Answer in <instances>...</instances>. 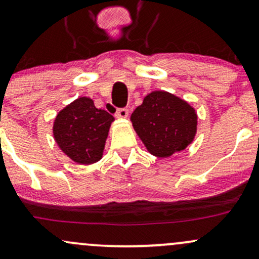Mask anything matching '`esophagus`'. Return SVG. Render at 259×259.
Returning a JSON list of instances; mask_svg holds the SVG:
<instances>
[{"label":"esophagus","mask_w":259,"mask_h":259,"mask_svg":"<svg viewBox=\"0 0 259 259\" xmlns=\"http://www.w3.org/2000/svg\"><path fill=\"white\" fill-rule=\"evenodd\" d=\"M128 114H130L128 110L122 108V109H118V110L116 111V114H115V116H116L117 118H127L128 117Z\"/></svg>","instance_id":"1"}]
</instances>
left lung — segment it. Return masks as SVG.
<instances>
[{
	"label": "left lung",
	"mask_w": 259,
	"mask_h": 259,
	"mask_svg": "<svg viewBox=\"0 0 259 259\" xmlns=\"http://www.w3.org/2000/svg\"><path fill=\"white\" fill-rule=\"evenodd\" d=\"M131 122L151 155L169 157L195 139L197 114L184 99L166 91H153L131 115Z\"/></svg>",
	"instance_id": "1"
}]
</instances>
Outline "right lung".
<instances>
[{"label": "right lung", "mask_w": 259, "mask_h": 259, "mask_svg": "<svg viewBox=\"0 0 259 259\" xmlns=\"http://www.w3.org/2000/svg\"><path fill=\"white\" fill-rule=\"evenodd\" d=\"M114 116L97 109L93 99L80 97L57 114L53 137L58 148L78 165H92L103 157Z\"/></svg>", "instance_id": "1"}]
</instances>
